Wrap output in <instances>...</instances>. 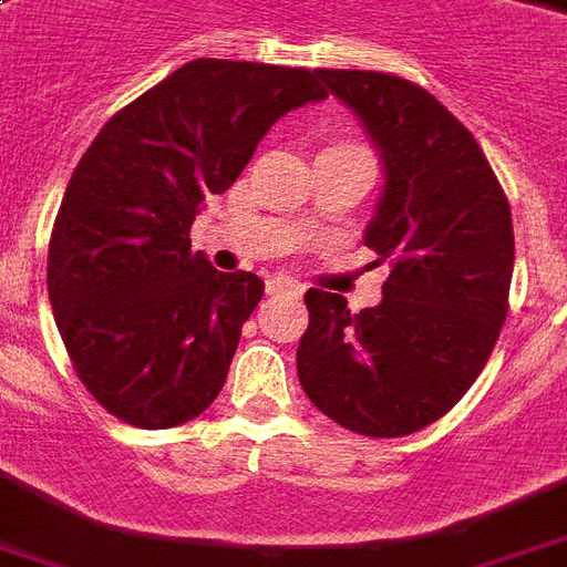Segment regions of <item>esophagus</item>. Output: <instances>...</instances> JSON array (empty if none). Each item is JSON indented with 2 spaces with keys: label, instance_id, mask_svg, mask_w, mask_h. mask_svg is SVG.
<instances>
[{
  "label": "esophagus",
  "instance_id": "obj_1",
  "mask_svg": "<svg viewBox=\"0 0 567 567\" xmlns=\"http://www.w3.org/2000/svg\"><path fill=\"white\" fill-rule=\"evenodd\" d=\"M267 295L300 297V295H303V285L291 282V279H270V282H267Z\"/></svg>",
  "mask_w": 567,
  "mask_h": 567
}]
</instances>
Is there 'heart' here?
<instances>
[{
	"label": "heart",
	"instance_id": "1",
	"mask_svg": "<svg viewBox=\"0 0 567 567\" xmlns=\"http://www.w3.org/2000/svg\"><path fill=\"white\" fill-rule=\"evenodd\" d=\"M330 150H360V146H351V144H339V146H330Z\"/></svg>",
	"mask_w": 567,
	"mask_h": 567
}]
</instances>
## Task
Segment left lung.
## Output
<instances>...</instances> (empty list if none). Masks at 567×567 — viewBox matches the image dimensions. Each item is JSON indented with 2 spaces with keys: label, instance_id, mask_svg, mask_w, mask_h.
Wrapping results in <instances>:
<instances>
[{
  "label": "left lung",
  "instance_id": "left-lung-1",
  "mask_svg": "<svg viewBox=\"0 0 567 567\" xmlns=\"http://www.w3.org/2000/svg\"><path fill=\"white\" fill-rule=\"evenodd\" d=\"M316 78L379 146L384 192L363 243L390 272L360 312L306 291L297 375L330 421L396 439L451 412L489 360L514 272L511 207L472 132L423 86L381 71Z\"/></svg>",
  "mask_w": 567,
  "mask_h": 567
}]
</instances>
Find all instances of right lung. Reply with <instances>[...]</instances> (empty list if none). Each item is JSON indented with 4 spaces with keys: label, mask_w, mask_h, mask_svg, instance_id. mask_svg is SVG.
Returning <instances> with one entry per match:
<instances>
[{
    "label": "right lung",
    "mask_w": 567,
    "mask_h": 567,
    "mask_svg": "<svg viewBox=\"0 0 567 567\" xmlns=\"http://www.w3.org/2000/svg\"><path fill=\"white\" fill-rule=\"evenodd\" d=\"M321 99L309 69L192 60L83 153L50 234L48 295L78 379L113 417L167 430L219 396L264 282L209 267L188 228L279 116Z\"/></svg>",
    "instance_id": "right-lung-1"
}]
</instances>
